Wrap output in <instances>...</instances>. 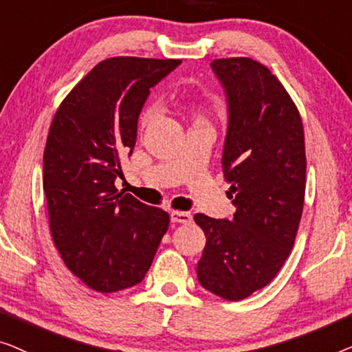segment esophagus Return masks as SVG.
<instances>
[{
    "label": "esophagus",
    "mask_w": 352,
    "mask_h": 352,
    "mask_svg": "<svg viewBox=\"0 0 352 352\" xmlns=\"http://www.w3.org/2000/svg\"><path fill=\"white\" fill-rule=\"evenodd\" d=\"M191 214L190 212H182V210H174L170 212V220L172 223H182V225H186L191 221Z\"/></svg>",
    "instance_id": "obj_1"
}]
</instances>
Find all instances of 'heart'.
Masks as SVG:
<instances>
[{
    "label": "heart",
    "instance_id": "b5f03b06",
    "mask_svg": "<svg viewBox=\"0 0 352 352\" xmlns=\"http://www.w3.org/2000/svg\"><path fill=\"white\" fill-rule=\"evenodd\" d=\"M145 116H146V115H145ZM145 116H143V118H145Z\"/></svg>",
    "mask_w": 352,
    "mask_h": 352
}]
</instances>
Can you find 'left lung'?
<instances>
[{
	"label": "left lung",
	"mask_w": 352,
	"mask_h": 352,
	"mask_svg": "<svg viewBox=\"0 0 352 352\" xmlns=\"http://www.w3.org/2000/svg\"><path fill=\"white\" fill-rule=\"evenodd\" d=\"M228 127L221 156L232 219L196 214L206 234L197 280L237 301L268 285L294 247L305 202L306 155L300 113L284 86L247 57L219 58Z\"/></svg>",
	"instance_id": "8db88e82"
}]
</instances>
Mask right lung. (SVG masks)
Listing matches in <instances>:
<instances>
[{
	"mask_svg": "<svg viewBox=\"0 0 352 352\" xmlns=\"http://www.w3.org/2000/svg\"><path fill=\"white\" fill-rule=\"evenodd\" d=\"M182 60L113 57L92 68L60 103L43 157V188L63 263L102 294L140 284L169 214L118 192L150 89Z\"/></svg>",
	"mask_w": 352,
	"mask_h": 352,
	"instance_id": "obj_1",
	"label": "right lung"
}]
</instances>
